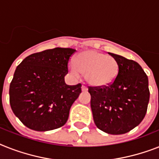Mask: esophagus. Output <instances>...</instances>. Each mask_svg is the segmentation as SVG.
<instances>
[{
	"label": "esophagus",
	"mask_w": 159,
	"mask_h": 159,
	"mask_svg": "<svg viewBox=\"0 0 159 159\" xmlns=\"http://www.w3.org/2000/svg\"><path fill=\"white\" fill-rule=\"evenodd\" d=\"M81 89H82L83 92H87L88 91V88L86 87V86H84V85H82Z\"/></svg>",
	"instance_id": "34e87169"
}]
</instances>
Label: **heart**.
Wrapping results in <instances>:
<instances>
[{"instance_id": "heart-1", "label": "heart", "mask_w": 159, "mask_h": 159, "mask_svg": "<svg viewBox=\"0 0 159 159\" xmlns=\"http://www.w3.org/2000/svg\"><path fill=\"white\" fill-rule=\"evenodd\" d=\"M69 70L74 76L84 74L85 80L93 87H103L112 84L119 72V62L115 57L97 50H86L79 53Z\"/></svg>"}]
</instances>
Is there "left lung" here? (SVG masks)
<instances>
[{
    "label": "left lung",
    "instance_id": "8db88e82",
    "mask_svg": "<svg viewBox=\"0 0 159 159\" xmlns=\"http://www.w3.org/2000/svg\"><path fill=\"white\" fill-rule=\"evenodd\" d=\"M109 54L119 62V75L108 86L89 87L92 112L99 129L108 134H124L145 118L149 101V80L136 61Z\"/></svg>",
    "mask_w": 159,
    "mask_h": 159
}]
</instances>
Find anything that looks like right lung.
I'll use <instances>...</instances> for the list:
<instances>
[{"label":"right lung","mask_w":159,"mask_h":159,"mask_svg":"<svg viewBox=\"0 0 159 159\" xmlns=\"http://www.w3.org/2000/svg\"><path fill=\"white\" fill-rule=\"evenodd\" d=\"M75 52L55 48L27 56L17 66L10 85V103L16 117L30 129L45 132L67 121L81 84L67 85L69 58Z\"/></svg>","instance_id":"obj_1"}]
</instances>
